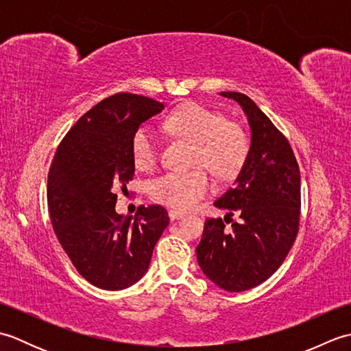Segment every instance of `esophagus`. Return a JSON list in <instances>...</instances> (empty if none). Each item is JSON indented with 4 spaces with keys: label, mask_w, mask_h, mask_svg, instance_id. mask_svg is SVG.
I'll use <instances>...</instances> for the list:
<instances>
[{
    "label": "esophagus",
    "mask_w": 351,
    "mask_h": 351,
    "mask_svg": "<svg viewBox=\"0 0 351 351\" xmlns=\"http://www.w3.org/2000/svg\"><path fill=\"white\" fill-rule=\"evenodd\" d=\"M184 215H185V213H184V211H178V210H170V211H169V217H170V220H178V219L184 217Z\"/></svg>",
    "instance_id": "esophagus-1"
}]
</instances>
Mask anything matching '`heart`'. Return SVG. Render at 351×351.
Instances as JSON below:
<instances>
[{"label":"heart","mask_w":351,"mask_h":351,"mask_svg":"<svg viewBox=\"0 0 351 351\" xmlns=\"http://www.w3.org/2000/svg\"><path fill=\"white\" fill-rule=\"evenodd\" d=\"M166 130L195 145L193 164L206 166L221 180L235 176L247 156V137L232 121L196 102L176 108L164 121ZM156 140L154 131L143 125L132 134L131 155L137 169H149L156 161ZM213 189L205 169L173 170L152 181L151 195L158 204L176 210H190Z\"/></svg>","instance_id":"1"}]
</instances>
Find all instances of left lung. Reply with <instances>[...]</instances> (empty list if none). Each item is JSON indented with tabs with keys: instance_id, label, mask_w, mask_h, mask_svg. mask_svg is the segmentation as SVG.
Returning a JSON list of instances; mask_svg holds the SVG:
<instances>
[{
	"instance_id": "8db88e82",
	"label": "left lung",
	"mask_w": 351,
	"mask_h": 351,
	"mask_svg": "<svg viewBox=\"0 0 351 351\" xmlns=\"http://www.w3.org/2000/svg\"><path fill=\"white\" fill-rule=\"evenodd\" d=\"M241 107L250 146L234 187L214 205L225 220L208 219L196 247L200 270L229 293L258 287L278 270L293 245L300 217V171L287 138L249 96L221 92ZM241 217L226 228L224 221Z\"/></svg>"
}]
</instances>
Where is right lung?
Segmentation results:
<instances>
[{
	"label": "right lung",
	"mask_w": 351,
	"mask_h": 351,
	"mask_svg": "<svg viewBox=\"0 0 351 351\" xmlns=\"http://www.w3.org/2000/svg\"><path fill=\"white\" fill-rule=\"evenodd\" d=\"M162 110L164 104L146 96H110L80 117L52 160V228L78 273L101 289H125L143 278L169 225L160 205L140 206L136 215L116 214L113 193L132 180V134Z\"/></svg>",
	"instance_id": "add662e5"
}]
</instances>
